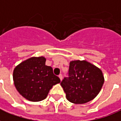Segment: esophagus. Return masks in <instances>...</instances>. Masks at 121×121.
<instances>
[{"mask_svg": "<svg viewBox=\"0 0 121 121\" xmlns=\"http://www.w3.org/2000/svg\"><path fill=\"white\" fill-rule=\"evenodd\" d=\"M59 77H60V79L61 81V80H62V79H63V75H62V74H61V73L59 75Z\"/></svg>", "mask_w": 121, "mask_h": 121, "instance_id": "esophagus-1", "label": "esophagus"}]
</instances>
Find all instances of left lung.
<instances>
[{
	"label": "left lung",
	"mask_w": 121,
	"mask_h": 121,
	"mask_svg": "<svg viewBox=\"0 0 121 121\" xmlns=\"http://www.w3.org/2000/svg\"><path fill=\"white\" fill-rule=\"evenodd\" d=\"M67 75L60 84L67 99L75 104H86L94 99L104 82L101 70L86 61H71Z\"/></svg>",
	"instance_id": "1"
}]
</instances>
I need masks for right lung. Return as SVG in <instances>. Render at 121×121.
Masks as SVG:
<instances>
[{
    "label": "right lung",
    "instance_id": "right-lung-1",
    "mask_svg": "<svg viewBox=\"0 0 121 121\" xmlns=\"http://www.w3.org/2000/svg\"><path fill=\"white\" fill-rule=\"evenodd\" d=\"M13 81L20 95L32 101L44 99L52 86L60 82L43 56L32 57L18 65L14 70Z\"/></svg>",
    "mask_w": 121,
    "mask_h": 121
}]
</instances>
